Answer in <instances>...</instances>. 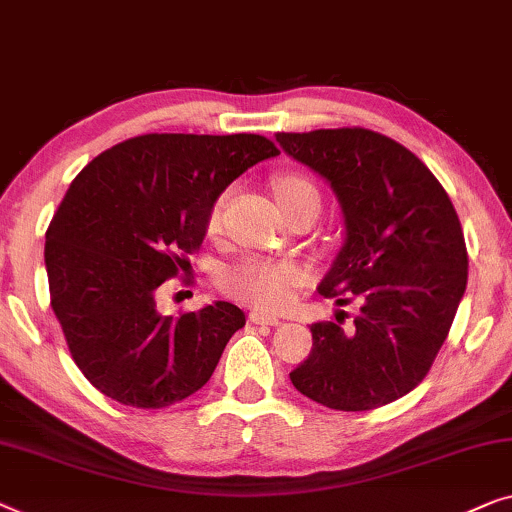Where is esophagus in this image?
I'll return each mask as SVG.
<instances>
[{
    "instance_id": "34e87169",
    "label": "esophagus",
    "mask_w": 512,
    "mask_h": 512,
    "mask_svg": "<svg viewBox=\"0 0 512 512\" xmlns=\"http://www.w3.org/2000/svg\"><path fill=\"white\" fill-rule=\"evenodd\" d=\"M249 321L256 323V325H279L281 321L277 316H270V314H263V311H249Z\"/></svg>"
}]
</instances>
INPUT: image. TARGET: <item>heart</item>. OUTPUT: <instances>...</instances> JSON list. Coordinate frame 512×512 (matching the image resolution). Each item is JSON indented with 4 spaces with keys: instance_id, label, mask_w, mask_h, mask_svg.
I'll return each mask as SVG.
<instances>
[{
    "instance_id": "b5f03b06",
    "label": "heart",
    "mask_w": 512,
    "mask_h": 512,
    "mask_svg": "<svg viewBox=\"0 0 512 512\" xmlns=\"http://www.w3.org/2000/svg\"><path fill=\"white\" fill-rule=\"evenodd\" d=\"M274 194L281 205H291L300 198L316 196V184L307 175L284 173L274 177ZM226 194H221L207 212V231L219 228ZM221 291L231 298L265 311L284 309L293 298V291L302 284V270L295 263L272 261V258L251 256L221 274Z\"/></svg>"
}]
</instances>
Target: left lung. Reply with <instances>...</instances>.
Here are the masks:
<instances>
[{"instance_id":"left-lung-1","label":"left lung","mask_w":512,"mask_h":512,"mask_svg":"<svg viewBox=\"0 0 512 512\" xmlns=\"http://www.w3.org/2000/svg\"><path fill=\"white\" fill-rule=\"evenodd\" d=\"M277 143L323 175L344 210L346 242L318 293L360 305L351 328L339 316L311 323L291 381L328 409H379L416 388L446 342L469 277L462 224L432 170L383 133L318 129Z\"/></svg>"}]
</instances>
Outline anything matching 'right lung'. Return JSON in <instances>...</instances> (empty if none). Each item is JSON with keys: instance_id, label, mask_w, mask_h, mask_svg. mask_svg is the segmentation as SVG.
I'll use <instances>...</instances> for the list:
<instances>
[{"instance_id": "1", "label": "right lung", "mask_w": 512, "mask_h": 512, "mask_svg": "<svg viewBox=\"0 0 512 512\" xmlns=\"http://www.w3.org/2000/svg\"><path fill=\"white\" fill-rule=\"evenodd\" d=\"M277 154L256 133H145L76 175L46 231V270L66 346L96 390L164 409L210 381L242 309L214 302L173 318L154 295L191 268L221 191Z\"/></svg>"}]
</instances>
